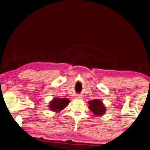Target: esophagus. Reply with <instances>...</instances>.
<instances>
[{"instance_id": "1", "label": "esophagus", "mask_w": 150, "mask_h": 150, "mask_svg": "<svg viewBox=\"0 0 150 150\" xmlns=\"http://www.w3.org/2000/svg\"><path fill=\"white\" fill-rule=\"evenodd\" d=\"M76 98H78V99H81L82 98V96L81 95H76Z\"/></svg>"}]
</instances>
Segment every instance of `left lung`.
<instances>
[{"instance_id":"obj_1","label":"left lung","mask_w":150,"mask_h":150,"mask_svg":"<svg viewBox=\"0 0 150 150\" xmlns=\"http://www.w3.org/2000/svg\"><path fill=\"white\" fill-rule=\"evenodd\" d=\"M89 108L93 112V114L96 116H100L103 115L106 109L103 103L98 99L92 100L89 101Z\"/></svg>"}]
</instances>
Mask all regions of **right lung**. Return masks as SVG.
<instances>
[{"label":"right lung","instance_id":"obj_1","mask_svg":"<svg viewBox=\"0 0 150 150\" xmlns=\"http://www.w3.org/2000/svg\"><path fill=\"white\" fill-rule=\"evenodd\" d=\"M69 100H68L67 98H55L50 102L49 107L51 110L58 112L65 108L69 103Z\"/></svg>","mask_w":150,"mask_h":150}]
</instances>
